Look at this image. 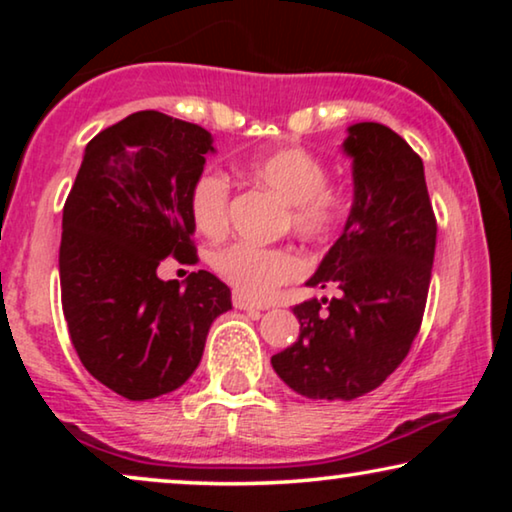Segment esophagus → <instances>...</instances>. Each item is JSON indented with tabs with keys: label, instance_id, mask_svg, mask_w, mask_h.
<instances>
[{
	"label": "esophagus",
	"instance_id": "esophagus-1",
	"mask_svg": "<svg viewBox=\"0 0 512 512\" xmlns=\"http://www.w3.org/2000/svg\"><path fill=\"white\" fill-rule=\"evenodd\" d=\"M233 305H235V310H247V312H261V310H268V307H265V305L251 303V300H247L244 296H240V293H235V296H233Z\"/></svg>",
	"mask_w": 512,
	"mask_h": 512
}]
</instances>
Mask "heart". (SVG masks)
Here are the masks:
<instances>
[{"label": "heart", "mask_w": 512, "mask_h": 512, "mask_svg": "<svg viewBox=\"0 0 512 512\" xmlns=\"http://www.w3.org/2000/svg\"><path fill=\"white\" fill-rule=\"evenodd\" d=\"M249 177L268 186L289 205V223L307 240H328L352 214V193L331 184L328 167L303 146H282L251 158ZM230 181L223 172L207 167L195 177L188 193V212L195 228L207 237H219L228 228ZM212 268L240 296L268 298L277 286L303 272V261L289 249H268L251 242H233L212 256Z\"/></svg>", "instance_id": "heart-1"}]
</instances>
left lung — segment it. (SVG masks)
I'll use <instances>...</instances> for the list:
<instances>
[{"label":"left lung","mask_w":512,"mask_h":512,"mask_svg":"<svg viewBox=\"0 0 512 512\" xmlns=\"http://www.w3.org/2000/svg\"><path fill=\"white\" fill-rule=\"evenodd\" d=\"M347 132L352 214L307 279L321 289L335 284L340 296L293 307L298 340L272 356L275 373L314 401H352L401 366L422 326L436 254L422 158L382 123H354Z\"/></svg>","instance_id":"8db88e82"}]
</instances>
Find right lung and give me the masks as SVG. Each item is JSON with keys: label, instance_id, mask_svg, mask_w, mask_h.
<instances>
[{"label": "right lung", "instance_id": "add662e5", "mask_svg": "<svg viewBox=\"0 0 512 512\" xmlns=\"http://www.w3.org/2000/svg\"><path fill=\"white\" fill-rule=\"evenodd\" d=\"M205 128L137 111L95 135L62 209L60 286L69 338L90 375L128 401L179 389L230 289L198 270L163 282L167 256L198 263L188 193L214 153Z\"/></svg>", "mask_w": 512, "mask_h": 512}]
</instances>
